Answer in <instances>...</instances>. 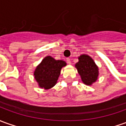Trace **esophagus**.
<instances>
[{"instance_id":"1","label":"esophagus","mask_w":126,"mask_h":126,"mask_svg":"<svg viewBox=\"0 0 126 126\" xmlns=\"http://www.w3.org/2000/svg\"><path fill=\"white\" fill-rule=\"evenodd\" d=\"M66 62H67V63L69 64H71V59L70 58H66Z\"/></svg>"}]
</instances>
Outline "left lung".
I'll use <instances>...</instances> for the list:
<instances>
[{
	"instance_id": "8db88e82",
	"label": "left lung",
	"mask_w": 126,
	"mask_h": 126,
	"mask_svg": "<svg viewBox=\"0 0 126 126\" xmlns=\"http://www.w3.org/2000/svg\"><path fill=\"white\" fill-rule=\"evenodd\" d=\"M79 61L75 66L80 75L82 82L87 86H91L97 80L99 77V67L91 57L82 54L78 57Z\"/></svg>"
}]
</instances>
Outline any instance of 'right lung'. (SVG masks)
Segmentation results:
<instances>
[{"instance_id":"add662e5","label":"right lung","mask_w":126,"mask_h":126,"mask_svg":"<svg viewBox=\"0 0 126 126\" xmlns=\"http://www.w3.org/2000/svg\"><path fill=\"white\" fill-rule=\"evenodd\" d=\"M66 66L63 60H56L48 55L36 66L33 72L35 81L40 88L48 90L57 84L62 68Z\"/></svg>"}]
</instances>
